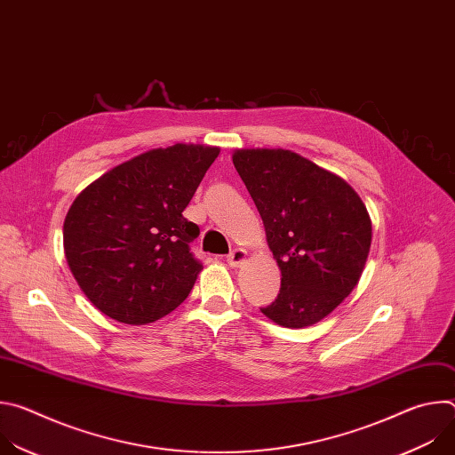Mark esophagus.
I'll use <instances>...</instances> for the list:
<instances>
[{"label": "esophagus", "mask_w": 455, "mask_h": 455, "mask_svg": "<svg viewBox=\"0 0 455 455\" xmlns=\"http://www.w3.org/2000/svg\"><path fill=\"white\" fill-rule=\"evenodd\" d=\"M244 261H246V251H244L243 248H234V250H230V253L227 255V263H228L232 268L241 267Z\"/></svg>", "instance_id": "1"}]
</instances>
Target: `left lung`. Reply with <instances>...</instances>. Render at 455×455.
<instances>
[{
  "mask_svg": "<svg viewBox=\"0 0 455 455\" xmlns=\"http://www.w3.org/2000/svg\"><path fill=\"white\" fill-rule=\"evenodd\" d=\"M232 162L283 275L261 311L284 328L320 322L362 277L372 239L363 202L340 176L288 149H237Z\"/></svg>",
  "mask_w": 455,
  "mask_h": 455,
  "instance_id": "1",
  "label": "left lung"
}]
</instances>
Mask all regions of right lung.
Masks as SVG:
<instances>
[{
  "mask_svg": "<svg viewBox=\"0 0 455 455\" xmlns=\"http://www.w3.org/2000/svg\"><path fill=\"white\" fill-rule=\"evenodd\" d=\"M220 148L174 144L127 160L72 204L62 239L68 267L104 315L140 326L176 309L202 272L183 211Z\"/></svg>",
  "mask_w": 455,
  "mask_h": 455,
  "instance_id": "obj_1",
  "label": "right lung"
}]
</instances>
